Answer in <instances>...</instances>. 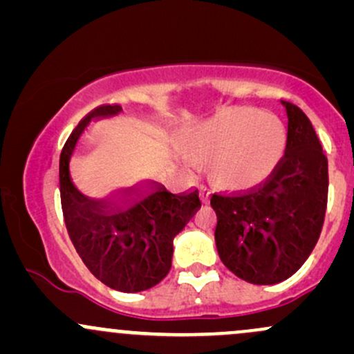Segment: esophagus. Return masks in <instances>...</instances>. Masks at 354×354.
<instances>
[{
    "label": "esophagus",
    "instance_id": "obj_1",
    "mask_svg": "<svg viewBox=\"0 0 354 354\" xmlns=\"http://www.w3.org/2000/svg\"><path fill=\"white\" fill-rule=\"evenodd\" d=\"M197 191H199V197H201V201H203V203H207L209 201V196H211V189L207 187V185H199V187H197Z\"/></svg>",
    "mask_w": 354,
    "mask_h": 354
}]
</instances>
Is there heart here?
Listing matches in <instances>:
<instances>
[{"instance_id": "obj_1", "label": "heart", "mask_w": 354, "mask_h": 354, "mask_svg": "<svg viewBox=\"0 0 354 354\" xmlns=\"http://www.w3.org/2000/svg\"><path fill=\"white\" fill-rule=\"evenodd\" d=\"M287 147V130L279 116L252 108L224 109L203 121L187 138L196 160H209L219 180L233 187H250L265 180Z\"/></svg>"}]
</instances>
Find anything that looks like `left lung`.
I'll return each mask as SVG.
<instances>
[{
	"instance_id": "obj_1",
	"label": "left lung",
	"mask_w": 354,
	"mask_h": 354,
	"mask_svg": "<svg viewBox=\"0 0 354 354\" xmlns=\"http://www.w3.org/2000/svg\"><path fill=\"white\" fill-rule=\"evenodd\" d=\"M287 148L258 189L212 194L219 258L245 282L273 285L302 267L317 243L328 206V158L313 123L299 106L282 101Z\"/></svg>"
}]
</instances>
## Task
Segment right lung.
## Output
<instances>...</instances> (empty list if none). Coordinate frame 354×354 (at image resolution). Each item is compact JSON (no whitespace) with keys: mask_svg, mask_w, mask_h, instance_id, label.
I'll return each instance as SVG.
<instances>
[{"mask_svg":"<svg viewBox=\"0 0 354 354\" xmlns=\"http://www.w3.org/2000/svg\"><path fill=\"white\" fill-rule=\"evenodd\" d=\"M121 106H100L71 133L59 167L64 221L75 252L100 282L135 294L155 287L172 267L174 238L201 207L196 189L172 194L155 180L89 197L75 187L71 160L91 121L118 116Z\"/></svg>","mask_w":354,"mask_h":354,"instance_id":"obj_1","label":"right lung"}]
</instances>
